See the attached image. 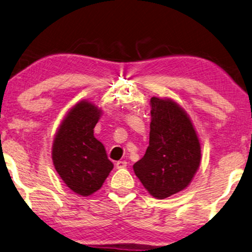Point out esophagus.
<instances>
[{
    "label": "esophagus",
    "mask_w": 252,
    "mask_h": 252,
    "mask_svg": "<svg viewBox=\"0 0 252 252\" xmlns=\"http://www.w3.org/2000/svg\"><path fill=\"white\" fill-rule=\"evenodd\" d=\"M126 166H127V161H125V160H123V161H117V162H116V167H117L118 169L125 168Z\"/></svg>",
    "instance_id": "34e87169"
}]
</instances>
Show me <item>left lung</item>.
Instances as JSON below:
<instances>
[{
    "label": "left lung",
    "instance_id": "8db88e82",
    "mask_svg": "<svg viewBox=\"0 0 252 252\" xmlns=\"http://www.w3.org/2000/svg\"><path fill=\"white\" fill-rule=\"evenodd\" d=\"M150 141L134 173L156 199L191 183L201 161V143L188 112L170 97H151Z\"/></svg>",
    "mask_w": 252,
    "mask_h": 252
}]
</instances>
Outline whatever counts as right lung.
Returning a JSON list of instances; mask_svg holds the SVG:
<instances>
[{"label": "right lung", "instance_id": "right-lung-1", "mask_svg": "<svg viewBox=\"0 0 252 252\" xmlns=\"http://www.w3.org/2000/svg\"><path fill=\"white\" fill-rule=\"evenodd\" d=\"M103 110L89 100L67 111L54 135L52 162L63 183L82 196L99 191L114 168L103 144L94 137V127Z\"/></svg>", "mask_w": 252, "mask_h": 252}]
</instances>
